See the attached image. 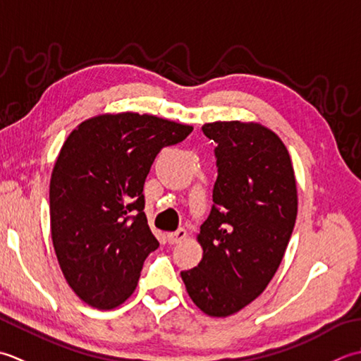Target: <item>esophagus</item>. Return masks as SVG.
<instances>
[{
    "label": "esophagus",
    "mask_w": 361,
    "mask_h": 361,
    "mask_svg": "<svg viewBox=\"0 0 361 361\" xmlns=\"http://www.w3.org/2000/svg\"><path fill=\"white\" fill-rule=\"evenodd\" d=\"M187 238V231L185 229H178L176 232L166 233V240L170 245H178L182 240Z\"/></svg>",
    "instance_id": "34e87169"
}]
</instances>
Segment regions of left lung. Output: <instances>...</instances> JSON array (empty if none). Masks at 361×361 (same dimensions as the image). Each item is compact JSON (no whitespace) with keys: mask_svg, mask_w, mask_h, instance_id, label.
Masks as SVG:
<instances>
[{"mask_svg":"<svg viewBox=\"0 0 361 361\" xmlns=\"http://www.w3.org/2000/svg\"><path fill=\"white\" fill-rule=\"evenodd\" d=\"M202 132L218 145V178L197 235L202 260L180 276L204 313L224 318L251 304L274 277L296 223L298 190L290 154L273 130L215 121Z\"/></svg>","mask_w":361,"mask_h":361,"instance_id":"1","label":"left lung"}]
</instances>
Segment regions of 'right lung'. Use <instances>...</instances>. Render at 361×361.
Returning a JSON list of instances; mask_svg holds the SVG:
<instances>
[{
  "instance_id": "1",
  "label": "right lung",
  "mask_w": 361,
  "mask_h": 361,
  "mask_svg": "<svg viewBox=\"0 0 361 361\" xmlns=\"http://www.w3.org/2000/svg\"><path fill=\"white\" fill-rule=\"evenodd\" d=\"M191 126L152 115L107 114L65 140L49 182L51 237L71 290L88 305L123 304L156 251L143 185L154 159Z\"/></svg>"
}]
</instances>
